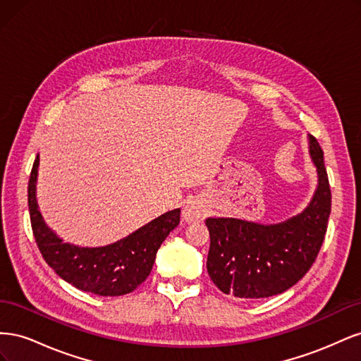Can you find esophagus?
Segmentation results:
<instances>
[{
  "label": "esophagus",
  "mask_w": 361,
  "mask_h": 361,
  "mask_svg": "<svg viewBox=\"0 0 361 361\" xmlns=\"http://www.w3.org/2000/svg\"><path fill=\"white\" fill-rule=\"evenodd\" d=\"M182 216H183V220L188 223L200 221V220H203V211L195 202H187V204H185L183 211H182Z\"/></svg>",
  "instance_id": "1"
}]
</instances>
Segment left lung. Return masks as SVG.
Here are the masks:
<instances>
[{"instance_id":"left-lung-1","label":"left lung","mask_w":361,"mask_h":361,"mask_svg":"<svg viewBox=\"0 0 361 361\" xmlns=\"http://www.w3.org/2000/svg\"><path fill=\"white\" fill-rule=\"evenodd\" d=\"M309 154L318 188L305 209L279 224L239 218H207L211 235L207 274L215 286L236 298H267L298 283L318 256L331 212V190L324 152L309 135Z\"/></svg>"}]
</instances>
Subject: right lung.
<instances>
[{
    "mask_svg": "<svg viewBox=\"0 0 361 361\" xmlns=\"http://www.w3.org/2000/svg\"><path fill=\"white\" fill-rule=\"evenodd\" d=\"M39 155L28 180L32 235L47 264L76 289L101 297H118L137 289L150 274L157 251L180 221V209L159 215L120 241L104 247H80L54 233L43 221L36 199Z\"/></svg>",
    "mask_w": 361,
    "mask_h": 361,
    "instance_id": "right-lung-1",
    "label": "right lung"
}]
</instances>
